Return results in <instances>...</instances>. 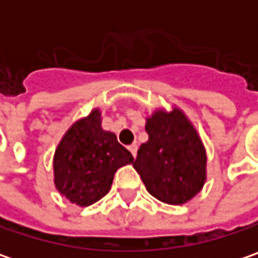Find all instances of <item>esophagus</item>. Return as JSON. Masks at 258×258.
Wrapping results in <instances>:
<instances>
[{
  "label": "esophagus",
  "mask_w": 258,
  "mask_h": 258,
  "mask_svg": "<svg viewBox=\"0 0 258 258\" xmlns=\"http://www.w3.org/2000/svg\"><path fill=\"white\" fill-rule=\"evenodd\" d=\"M129 151H131V154L134 155V158H136V154H138V145H131V146H129Z\"/></svg>",
  "instance_id": "1"
}]
</instances>
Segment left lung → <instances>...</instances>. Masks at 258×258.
<instances>
[{"mask_svg": "<svg viewBox=\"0 0 258 258\" xmlns=\"http://www.w3.org/2000/svg\"><path fill=\"white\" fill-rule=\"evenodd\" d=\"M145 129L149 139L141 145L134 168L148 192L165 204L188 203L207 179V154L197 129L178 107L155 110Z\"/></svg>", "mask_w": 258, "mask_h": 258, "instance_id": "1", "label": "left lung"}]
</instances>
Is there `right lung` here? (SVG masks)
<instances>
[{"label":"right lung","mask_w":258,"mask_h":258,"mask_svg":"<svg viewBox=\"0 0 258 258\" xmlns=\"http://www.w3.org/2000/svg\"><path fill=\"white\" fill-rule=\"evenodd\" d=\"M132 154L103 131L99 109L69 127L55 148L53 169L57 191L79 207L92 205L110 191L114 172L132 164Z\"/></svg>","instance_id":"obj_1"}]
</instances>
